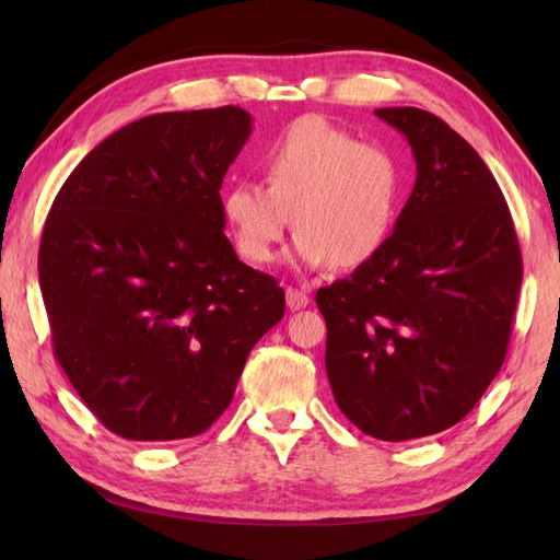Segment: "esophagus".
I'll return each instance as SVG.
<instances>
[{
	"label": "esophagus",
	"instance_id": "esophagus-1",
	"mask_svg": "<svg viewBox=\"0 0 560 560\" xmlns=\"http://www.w3.org/2000/svg\"><path fill=\"white\" fill-rule=\"evenodd\" d=\"M307 293L305 291H301V289H293V287H289L287 289V305H289V311H303V307L307 305Z\"/></svg>",
	"mask_w": 560,
	"mask_h": 560
}]
</instances>
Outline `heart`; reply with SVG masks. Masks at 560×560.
Listing matches in <instances>:
<instances>
[{
	"instance_id": "b5f03b06",
	"label": "heart",
	"mask_w": 560,
	"mask_h": 560,
	"mask_svg": "<svg viewBox=\"0 0 560 560\" xmlns=\"http://www.w3.org/2000/svg\"><path fill=\"white\" fill-rule=\"evenodd\" d=\"M267 185L235 180L223 192V217L253 265H269L295 223L293 257L305 269L337 259L361 267L395 229L401 168L387 147L359 141L323 115L293 120L261 151Z\"/></svg>"
}]
</instances>
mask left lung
I'll list each match as a JSON object with an SVG mask.
<instances>
[{
	"instance_id": "left-lung-1",
	"label": "left lung",
	"mask_w": 560,
	"mask_h": 560,
	"mask_svg": "<svg viewBox=\"0 0 560 560\" xmlns=\"http://www.w3.org/2000/svg\"><path fill=\"white\" fill-rule=\"evenodd\" d=\"M375 115L409 141L411 197L383 249L315 301L339 409L399 443L462 421L501 371L522 255L501 187L455 129L419 108Z\"/></svg>"
}]
</instances>
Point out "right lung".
<instances>
[{
	"mask_svg": "<svg viewBox=\"0 0 560 560\" xmlns=\"http://www.w3.org/2000/svg\"><path fill=\"white\" fill-rule=\"evenodd\" d=\"M253 132L237 105L159 113L83 159L47 213L38 273L55 359L127 440L205 433L287 311L237 259L219 189Z\"/></svg>",
	"mask_w": 560,
	"mask_h": 560,
	"instance_id": "right-lung-1",
	"label": "right lung"
}]
</instances>
